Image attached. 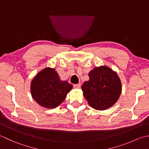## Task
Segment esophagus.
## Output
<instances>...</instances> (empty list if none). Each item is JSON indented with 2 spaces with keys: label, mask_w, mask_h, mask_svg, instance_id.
I'll return each instance as SVG.
<instances>
[{
  "label": "esophagus",
  "mask_w": 149,
  "mask_h": 149,
  "mask_svg": "<svg viewBox=\"0 0 149 149\" xmlns=\"http://www.w3.org/2000/svg\"><path fill=\"white\" fill-rule=\"evenodd\" d=\"M80 86H81L80 84H74L73 85V87L74 88H77V89H79V88L80 87Z\"/></svg>",
  "instance_id": "1"
}]
</instances>
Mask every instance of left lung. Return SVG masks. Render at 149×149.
Masks as SVG:
<instances>
[{
  "mask_svg": "<svg viewBox=\"0 0 149 149\" xmlns=\"http://www.w3.org/2000/svg\"><path fill=\"white\" fill-rule=\"evenodd\" d=\"M89 77L81 89L91 107L104 111L114 105L121 93V81L116 72L107 66H100L89 72Z\"/></svg>",
  "mask_w": 149,
  "mask_h": 149,
  "instance_id": "1",
  "label": "left lung"
}]
</instances>
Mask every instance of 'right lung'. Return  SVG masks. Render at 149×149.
<instances>
[{"mask_svg":"<svg viewBox=\"0 0 149 149\" xmlns=\"http://www.w3.org/2000/svg\"><path fill=\"white\" fill-rule=\"evenodd\" d=\"M72 86L62 81L54 69L46 68L40 71L31 83L33 98L47 109H54L61 104Z\"/></svg>","mask_w":149,"mask_h":149,"instance_id":"add662e5","label":"right lung"}]
</instances>
